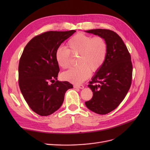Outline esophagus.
Listing matches in <instances>:
<instances>
[{
	"instance_id": "obj_1",
	"label": "esophagus",
	"mask_w": 150,
	"mask_h": 150,
	"mask_svg": "<svg viewBox=\"0 0 150 150\" xmlns=\"http://www.w3.org/2000/svg\"><path fill=\"white\" fill-rule=\"evenodd\" d=\"M74 88H79V89H83L84 86L83 85H74Z\"/></svg>"
}]
</instances>
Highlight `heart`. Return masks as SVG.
<instances>
[{"instance_id": "1", "label": "heart", "mask_w": 150, "mask_h": 150, "mask_svg": "<svg viewBox=\"0 0 150 150\" xmlns=\"http://www.w3.org/2000/svg\"><path fill=\"white\" fill-rule=\"evenodd\" d=\"M67 49H56L55 59L57 64L63 69L70 65L71 54L79 55L77 67H71L62 74V79L74 84H79L87 79L91 71L95 72L101 69L108 55V44L101 36L93 37L78 33L67 42Z\"/></svg>"}]
</instances>
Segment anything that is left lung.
<instances>
[{"label":"left lung","mask_w":150,"mask_h":150,"mask_svg":"<svg viewBox=\"0 0 150 150\" xmlns=\"http://www.w3.org/2000/svg\"><path fill=\"white\" fill-rule=\"evenodd\" d=\"M86 32L103 38L108 51L103 66L89 82L88 87L93 96L85 104L97 114H108L120 105L130 88L133 73L131 56L122 39L114 31L97 29Z\"/></svg>","instance_id":"obj_1"}]
</instances>
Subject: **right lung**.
<instances>
[{"label":"right lung","mask_w":150,"mask_h":150,"mask_svg":"<svg viewBox=\"0 0 150 150\" xmlns=\"http://www.w3.org/2000/svg\"><path fill=\"white\" fill-rule=\"evenodd\" d=\"M76 32L48 31L35 36L26 45L19 64V85L30 109L40 116H48L59 108L67 90L73 86L57 80L59 67L55 52Z\"/></svg>","instance_id":"1"}]
</instances>
